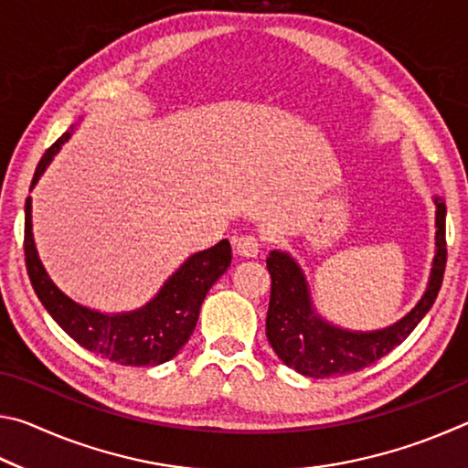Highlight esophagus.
<instances>
[{
	"mask_svg": "<svg viewBox=\"0 0 468 468\" xmlns=\"http://www.w3.org/2000/svg\"><path fill=\"white\" fill-rule=\"evenodd\" d=\"M233 248L243 258H256L260 251V239L256 235H239L233 239Z\"/></svg>",
	"mask_w": 468,
	"mask_h": 468,
	"instance_id": "obj_1",
	"label": "esophagus"
}]
</instances>
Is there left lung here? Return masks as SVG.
Here are the masks:
<instances>
[{
    "instance_id": "obj_1",
    "label": "left lung",
    "mask_w": 468,
    "mask_h": 468,
    "mask_svg": "<svg viewBox=\"0 0 468 468\" xmlns=\"http://www.w3.org/2000/svg\"><path fill=\"white\" fill-rule=\"evenodd\" d=\"M435 256L423 297L405 318L374 332H353L315 314L307 281L287 251L266 258L271 272V303L266 336L284 366L310 378H332L359 371L399 346L431 310L446 271V204L435 197Z\"/></svg>"
}]
</instances>
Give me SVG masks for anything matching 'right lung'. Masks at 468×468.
Masks as SVG:
<instances>
[{
    "label": "right lung",
    "mask_w": 468,
    "mask_h": 468,
    "mask_svg": "<svg viewBox=\"0 0 468 468\" xmlns=\"http://www.w3.org/2000/svg\"><path fill=\"white\" fill-rule=\"evenodd\" d=\"M72 132L74 125L51 148H47L37 165L30 189L35 187L53 156L59 153L63 142L72 136ZM30 210H33V204H30V197H27L25 256L28 279L37 297L68 336H72L86 351L120 363V366H161L176 357L179 348L192 336L206 292L231 266V243L223 239L215 248L189 256L177 268V272L169 276L156 297L140 310L101 314L76 303L49 279L35 248Z\"/></svg>",
    "instance_id": "obj_1"
}]
</instances>
